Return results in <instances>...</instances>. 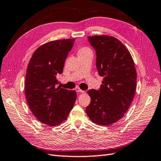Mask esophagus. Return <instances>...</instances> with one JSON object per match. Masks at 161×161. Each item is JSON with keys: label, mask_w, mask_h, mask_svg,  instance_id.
I'll use <instances>...</instances> for the list:
<instances>
[{"label": "esophagus", "mask_w": 161, "mask_h": 161, "mask_svg": "<svg viewBox=\"0 0 161 161\" xmlns=\"http://www.w3.org/2000/svg\"><path fill=\"white\" fill-rule=\"evenodd\" d=\"M75 90H76V92H81V93L85 92V91L81 90L80 88H78V87H77V88H75Z\"/></svg>", "instance_id": "esophagus-1"}]
</instances>
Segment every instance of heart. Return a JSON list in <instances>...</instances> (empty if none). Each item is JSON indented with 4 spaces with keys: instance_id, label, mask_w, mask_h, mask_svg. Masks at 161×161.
Listing matches in <instances>:
<instances>
[{
    "instance_id": "1",
    "label": "heart",
    "mask_w": 161,
    "mask_h": 161,
    "mask_svg": "<svg viewBox=\"0 0 161 161\" xmlns=\"http://www.w3.org/2000/svg\"><path fill=\"white\" fill-rule=\"evenodd\" d=\"M92 54V50L90 48L87 47H79L77 49V55L78 56H80V55H84L86 54Z\"/></svg>"
}]
</instances>
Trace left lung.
Returning <instances> with one entry per match:
<instances>
[{
    "label": "left lung",
    "mask_w": 161,
    "mask_h": 161,
    "mask_svg": "<svg viewBox=\"0 0 161 161\" xmlns=\"http://www.w3.org/2000/svg\"><path fill=\"white\" fill-rule=\"evenodd\" d=\"M96 50V67L103 77L98 90H89L86 112L93 123L109 125L121 119L134 97L137 73L134 61L121 41L107 35L88 36Z\"/></svg>",
    "instance_id": "obj_1"
}]
</instances>
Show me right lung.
Here are the masks:
<instances>
[{
	"mask_svg": "<svg viewBox=\"0 0 161 161\" xmlns=\"http://www.w3.org/2000/svg\"><path fill=\"white\" fill-rule=\"evenodd\" d=\"M75 39L50 41L36 49L27 68L25 94L32 114L39 121L56 126L65 121L73 108L77 94L58 84L69 52Z\"/></svg>",
	"mask_w": 161,
	"mask_h": 161,
	"instance_id": "1",
	"label": "right lung"
}]
</instances>
